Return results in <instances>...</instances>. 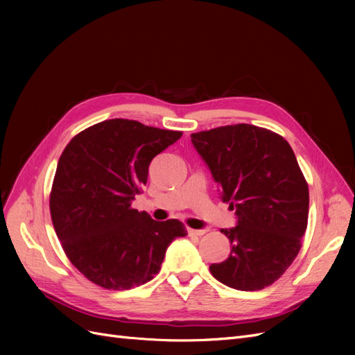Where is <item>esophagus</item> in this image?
Instances as JSON below:
<instances>
[{
    "instance_id": "1",
    "label": "esophagus",
    "mask_w": 355,
    "mask_h": 355,
    "mask_svg": "<svg viewBox=\"0 0 355 355\" xmlns=\"http://www.w3.org/2000/svg\"><path fill=\"white\" fill-rule=\"evenodd\" d=\"M188 234L191 235V237H201V235L206 234V230H192V228H189Z\"/></svg>"
}]
</instances>
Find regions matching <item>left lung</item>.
Listing matches in <instances>:
<instances>
[{"instance_id":"left-lung-1","label":"left lung","mask_w":355,"mask_h":355,"mask_svg":"<svg viewBox=\"0 0 355 355\" xmlns=\"http://www.w3.org/2000/svg\"><path fill=\"white\" fill-rule=\"evenodd\" d=\"M191 137L239 220L222 230L231 253L210 265L211 275L244 292L271 286L295 261L308 225L309 191L293 149L283 136L252 124Z\"/></svg>"}]
</instances>
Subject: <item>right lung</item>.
Instances as JSON below:
<instances>
[{"instance_id": "right-lung-1", "label": "right lung", "mask_w": 355, "mask_h": 355, "mask_svg": "<svg viewBox=\"0 0 355 355\" xmlns=\"http://www.w3.org/2000/svg\"><path fill=\"white\" fill-rule=\"evenodd\" d=\"M182 132L114 118L71 139L59 158L50 214L71 263L108 290H128L158 274L170 243L188 234L178 219L158 222L132 202L155 155Z\"/></svg>"}]
</instances>
